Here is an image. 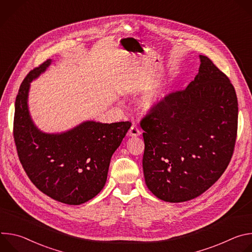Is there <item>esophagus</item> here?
Segmentation results:
<instances>
[{
	"label": "esophagus",
	"instance_id": "1",
	"mask_svg": "<svg viewBox=\"0 0 252 252\" xmlns=\"http://www.w3.org/2000/svg\"><path fill=\"white\" fill-rule=\"evenodd\" d=\"M141 133V130L138 128V126L135 124H132L128 130V135L130 136H138Z\"/></svg>",
	"mask_w": 252,
	"mask_h": 252
}]
</instances>
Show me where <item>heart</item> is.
Instances as JSON below:
<instances>
[{
    "label": "heart",
    "instance_id": "heart-1",
    "mask_svg": "<svg viewBox=\"0 0 252 252\" xmlns=\"http://www.w3.org/2000/svg\"><path fill=\"white\" fill-rule=\"evenodd\" d=\"M161 98H162V94L160 92H155L142 99L141 105L145 110H148V111L153 110L160 102Z\"/></svg>",
    "mask_w": 252,
    "mask_h": 252
}]
</instances>
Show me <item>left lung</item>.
I'll list each match as a JSON object with an SVG mask.
<instances>
[{
    "label": "left lung",
    "instance_id": "8db88e82",
    "mask_svg": "<svg viewBox=\"0 0 252 252\" xmlns=\"http://www.w3.org/2000/svg\"><path fill=\"white\" fill-rule=\"evenodd\" d=\"M198 75L140 120L149 189L167 202L190 200L222 175L237 136L238 103L228 77L200 55Z\"/></svg>",
    "mask_w": 252,
    "mask_h": 252
}]
</instances>
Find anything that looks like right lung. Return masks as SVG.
Instances as JSON below:
<instances>
[{"mask_svg": "<svg viewBox=\"0 0 252 252\" xmlns=\"http://www.w3.org/2000/svg\"><path fill=\"white\" fill-rule=\"evenodd\" d=\"M47 60L22 82L15 103L14 140L20 162L33 186L60 202L79 205L104 187L111 158L129 129L130 122H87L67 132L47 134L31 121L30 83L49 66Z\"/></svg>", "mask_w": 252, "mask_h": 252, "instance_id": "1", "label": "right lung"}]
</instances>
